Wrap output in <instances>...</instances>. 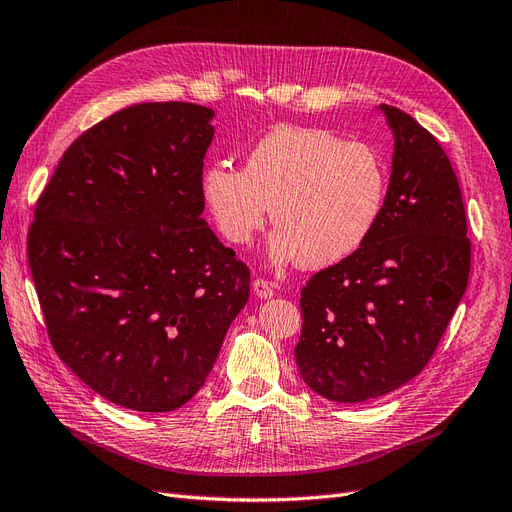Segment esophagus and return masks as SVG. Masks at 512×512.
Returning <instances> with one entry per match:
<instances>
[{"mask_svg":"<svg viewBox=\"0 0 512 512\" xmlns=\"http://www.w3.org/2000/svg\"><path fill=\"white\" fill-rule=\"evenodd\" d=\"M252 286H254L256 297H260V299H269V297H273V292H275V284L262 280V277H256Z\"/></svg>","mask_w":512,"mask_h":512,"instance_id":"34e87169","label":"esophagus"}]
</instances>
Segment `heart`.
Returning a JSON list of instances; mask_svg holds the SVG:
<instances>
[{
    "instance_id": "obj_1",
    "label": "heart",
    "mask_w": 512,
    "mask_h": 512,
    "mask_svg": "<svg viewBox=\"0 0 512 512\" xmlns=\"http://www.w3.org/2000/svg\"><path fill=\"white\" fill-rule=\"evenodd\" d=\"M386 188L374 147L320 128H275L247 151L243 170L215 162L203 173L207 209L230 243H250L271 209V258H301L307 267L359 250L380 220Z\"/></svg>"
}]
</instances>
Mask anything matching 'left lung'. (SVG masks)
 Listing matches in <instances>:
<instances>
[{
  "label": "left lung",
  "instance_id": "left-lung-1",
  "mask_svg": "<svg viewBox=\"0 0 512 512\" xmlns=\"http://www.w3.org/2000/svg\"><path fill=\"white\" fill-rule=\"evenodd\" d=\"M382 111L395 153L380 220L359 250L301 290L299 374L344 404L421 374L470 277L468 218L451 160L414 117L386 104Z\"/></svg>",
  "mask_w": 512,
  "mask_h": 512
}]
</instances>
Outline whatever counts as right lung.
Segmentation results:
<instances>
[{
  "label": "right lung",
  "instance_id": "right-lung-1",
  "mask_svg": "<svg viewBox=\"0 0 512 512\" xmlns=\"http://www.w3.org/2000/svg\"><path fill=\"white\" fill-rule=\"evenodd\" d=\"M211 117L145 102L102 119L61 156L29 226L51 346L123 408L190 401L250 297V269L200 218Z\"/></svg>",
  "mask_w": 512,
  "mask_h": 512
}]
</instances>
